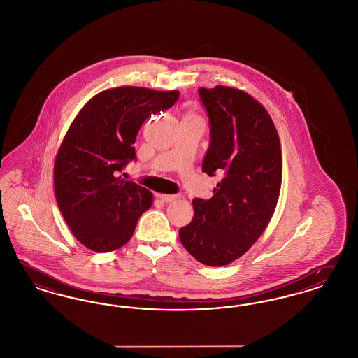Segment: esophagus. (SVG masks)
<instances>
[{
    "label": "esophagus",
    "mask_w": 358,
    "mask_h": 358,
    "mask_svg": "<svg viewBox=\"0 0 358 358\" xmlns=\"http://www.w3.org/2000/svg\"><path fill=\"white\" fill-rule=\"evenodd\" d=\"M180 195H178V194H173V195H170V194H157V198H160L163 202H172V201H176L178 198H179Z\"/></svg>",
    "instance_id": "obj_1"
}]
</instances>
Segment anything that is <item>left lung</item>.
Wrapping results in <instances>:
<instances>
[{
  "mask_svg": "<svg viewBox=\"0 0 358 358\" xmlns=\"http://www.w3.org/2000/svg\"><path fill=\"white\" fill-rule=\"evenodd\" d=\"M210 125L202 171L221 176L210 199L195 198L179 238L199 263L241 257L269 224L282 187V148L271 115L253 96L226 86L198 90Z\"/></svg>",
  "mask_w": 358,
  "mask_h": 358,
  "instance_id": "left-lung-1",
  "label": "left lung"
}]
</instances>
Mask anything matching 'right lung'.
<instances>
[{"label":"right lung","instance_id":"right-lung-1","mask_svg":"<svg viewBox=\"0 0 358 358\" xmlns=\"http://www.w3.org/2000/svg\"><path fill=\"white\" fill-rule=\"evenodd\" d=\"M179 92L122 86L93 96L78 113L57 151V206L80 244L112 252L127 244L152 192L118 173L136 160L134 141L152 113L167 110Z\"/></svg>","mask_w":358,"mask_h":358}]
</instances>
